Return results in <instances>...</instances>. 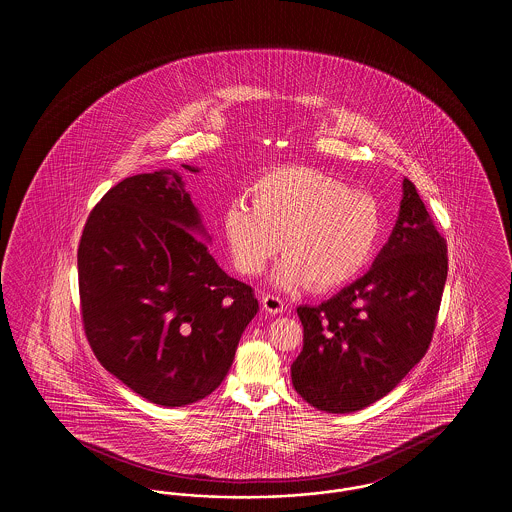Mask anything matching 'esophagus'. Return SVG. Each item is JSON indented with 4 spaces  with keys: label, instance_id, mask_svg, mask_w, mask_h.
Segmentation results:
<instances>
[{
    "label": "esophagus",
    "instance_id": "obj_1",
    "mask_svg": "<svg viewBox=\"0 0 512 512\" xmlns=\"http://www.w3.org/2000/svg\"><path fill=\"white\" fill-rule=\"evenodd\" d=\"M261 301H263V309L267 311L268 315H280L284 311V301L278 295L263 293Z\"/></svg>",
    "mask_w": 512,
    "mask_h": 512
}]
</instances>
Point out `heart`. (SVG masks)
Instances as JSON below:
<instances>
[{
	"label": "heart",
	"instance_id": "heart-1",
	"mask_svg": "<svg viewBox=\"0 0 512 512\" xmlns=\"http://www.w3.org/2000/svg\"><path fill=\"white\" fill-rule=\"evenodd\" d=\"M253 201L234 197L222 213L232 263L242 274L263 272L280 251L274 282L292 290H332L353 280L372 259L382 232L380 205L309 167L268 172L251 186Z\"/></svg>",
	"mask_w": 512,
	"mask_h": 512
}]
</instances>
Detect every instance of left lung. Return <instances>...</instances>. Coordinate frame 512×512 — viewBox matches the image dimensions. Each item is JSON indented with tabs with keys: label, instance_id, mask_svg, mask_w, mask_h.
I'll return each mask as SVG.
<instances>
[{
	"label": "left lung",
	"instance_id": "obj_1",
	"mask_svg": "<svg viewBox=\"0 0 512 512\" xmlns=\"http://www.w3.org/2000/svg\"><path fill=\"white\" fill-rule=\"evenodd\" d=\"M447 280V244L411 180L399 215L363 278L317 307L301 305L295 391L318 411H361L426 355Z\"/></svg>",
	"mask_w": 512,
	"mask_h": 512
}]
</instances>
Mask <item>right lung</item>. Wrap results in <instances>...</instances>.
Wrapping results in <instances>:
<instances>
[{"instance_id": "obj_1", "label": "right lung", "mask_w": 512, "mask_h": 512, "mask_svg": "<svg viewBox=\"0 0 512 512\" xmlns=\"http://www.w3.org/2000/svg\"><path fill=\"white\" fill-rule=\"evenodd\" d=\"M209 242L174 169L124 178L101 197L80 238L88 341L105 370L161 407L217 390L259 311L251 286L217 265Z\"/></svg>"}]
</instances>
